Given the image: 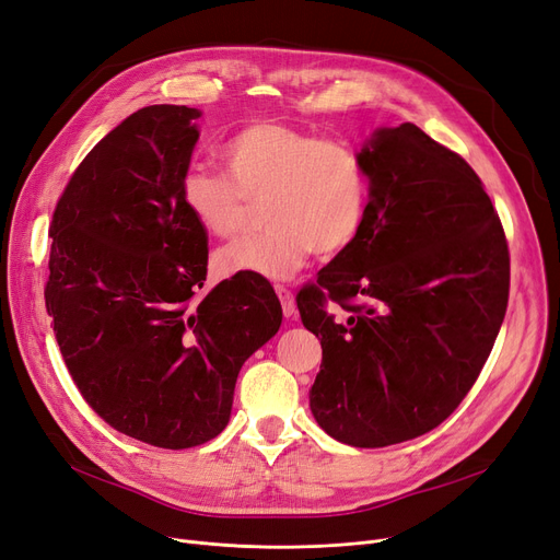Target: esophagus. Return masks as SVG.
<instances>
[{"mask_svg": "<svg viewBox=\"0 0 560 560\" xmlns=\"http://www.w3.org/2000/svg\"><path fill=\"white\" fill-rule=\"evenodd\" d=\"M276 294H278L280 303H282L284 317H287V319L296 317V299H294V294H292V289H287V287L278 284V287H276Z\"/></svg>", "mask_w": 560, "mask_h": 560, "instance_id": "34e87169", "label": "esophagus"}]
</instances>
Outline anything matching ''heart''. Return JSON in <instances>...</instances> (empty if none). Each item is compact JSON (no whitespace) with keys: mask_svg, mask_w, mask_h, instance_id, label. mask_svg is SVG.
I'll return each mask as SVG.
<instances>
[{"mask_svg":"<svg viewBox=\"0 0 560 560\" xmlns=\"http://www.w3.org/2000/svg\"><path fill=\"white\" fill-rule=\"evenodd\" d=\"M228 174L188 167L182 205L207 234H238L253 205H261V236L218 250L220 278L287 280L312 253L338 255L363 232L370 209V172L351 144L280 121H255L222 144Z\"/></svg>","mask_w":560,"mask_h":560,"instance_id":"1","label":"heart"}]
</instances>
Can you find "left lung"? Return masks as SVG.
I'll list each match as a JSON object with an SVG mask.
<instances>
[{"label":"left lung","mask_w":560,"mask_h":560,"mask_svg":"<svg viewBox=\"0 0 560 560\" xmlns=\"http://www.w3.org/2000/svg\"><path fill=\"white\" fill-rule=\"evenodd\" d=\"M363 232L299 292L322 338L310 388L319 428L355 448L416 439L476 384L508 307L510 255L462 155L413 124L376 128Z\"/></svg>","instance_id":"1"}]
</instances>
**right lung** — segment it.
I'll list each match as a JSON object with an SVG mask.
<instances>
[{"mask_svg": "<svg viewBox=\"0 0 560 560\" xmlns=\"http://www.w3.org/2000/svg\"><path fill=\"white\" fill-rule=\"evenodd\" d=\"M186 105L132 112L59 197L46 307L63 363L109 428L182 451L228 428L241 365L282 324L268 280L207 296V232L182 205L199 140Z\"/></svg>", "mask_w": 560, "mask_h": 560, "instance_id": "1", "label": "right lung"}]
</instances>
